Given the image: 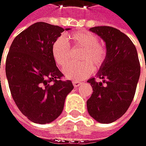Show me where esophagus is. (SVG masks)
Listing matches in <instances>:
<instances>
[{"label": "esophagus", "instance_id": "34e87169", "mask_svg": "<svg viewBox=\"0 0 146 146\" xmlns=\"http://www.w3.org/2000/svg\"><path fill=\"white\" fill-rule=\"evenodd\" d=\"M72 84H74V87H79L80 86H81L82 83L80 81H78V80H74V81H72Z\"/></svg>", "mask_w": 146, "mask_h": 146}]
</instances>
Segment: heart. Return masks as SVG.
<instances>
[{
  "mask_svg": "<svg viewBox=\"0 0 146 146\" xmlns=\"http://www.w3.org/2000/svg\"><path fill=\"white\" fill-rule=\"evenodd\" d=\"M66 40L62 36L57 37L51 46L52 56L60 68H65L71 62L72 50L68 44L71 43L72 50H81L79 64L71 65L64 70V74L66 78L82 80L90 76L95 68L102 67L107 59V48L98 41L96 34L80 31H74L66 36Z\"/></svg>",
  "mask_w": 146,
  "mask_h": 146,
  "instance_id": "obj_1",
  "label": "heart"
}]
</instances>
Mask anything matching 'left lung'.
Masks as SVG:
<instances>
[{"label":"left lung","instance_id":"1","mask_svg":"<svg viewBox=\"0 0 146 146\" xmlns=\"http://www.w3.org/2000/svg\"><path fill=\"white\" fill-rule=\"evenodd\" d=\"M106 42L107 59L98 77L87 82L93 93L87 100L89 115L100 123H111L121 117L134 98L140 75V64L136 48L131 39L111 26L90 29Z\"/></svg>","mask_w":146,"mask_h":146}]
</instances>
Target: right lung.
Returning a JSON list of instances; mask_svg holds the SVG:
<instances>
[{"instance_id":"right-lung-1","label":"right lung","mask_w":146,"mask_h":146,"mask_svg":"<svg viewBox=\"0 0 146 146\" xmlns=\"http://www.w3.org/2000/svg\"><path fill=\"white\" fill-rule=\"evenodd\" d=\"M63 31L58 25L35 23L14 38L7 56L6 75L13 99L35 123L54 121L74 89L71 80H63L51 54L52 43Z\"/></svg>"}]
</instances>
